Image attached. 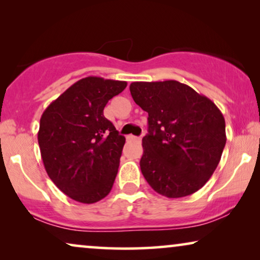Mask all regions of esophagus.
<instances>
[{
	"mask_svg": "<svg viewBox=\"0 0 260 260\" xmlns=\"http://www.w3.org/2000/svg\"><path fill=\"white\" fill-rule=\"evenodd\" d=\"M126 138H127V141H135V142H140L142 140L141 137L134 136V135H129V136H127Z\"/></svg>",
	"mask_w": 260,
	"mask_h": 260,
	"instance_id": "esophagus-1",
	"label": "esophagus"
}]
</instances>
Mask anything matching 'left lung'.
I'll use <instances>...</instances> for the list:
<instances>
[{
  "instance_id": "left-lung-1",
  "label": "left lung",
  "mask_w": 260,
  "mask_h": 260,
  "mask_svg": "<svg viewBox=\"0 0 260 260\" xmlns=\"http://www.w3.org/2000/svg\"><path fill=\"white\" fill-rule=\"evenodd\" d=\"M130 92L149 116L140 161L144 179L156 193L170 199L198 191L211 179L225 148L221 111L176 80L135 81Z\"/></svg>"
}]
</instances>
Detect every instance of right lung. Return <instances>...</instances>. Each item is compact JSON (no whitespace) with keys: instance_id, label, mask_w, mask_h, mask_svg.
Here are the masks:
<instances>
[{"instance_id":"obj_1","label":"right lung","mask_w":260,"mask_h":260,"mask_svg":"<svg viewBox=\"0 0 260 260\" xmlns=\"http://www.w3.org/2000/svg\"><path fill=\"white\" fill-rule=\"evenodd\" d=\"M126 85L101 77L83 78L41 116L38 142L46 172L63 194L81 204L104 199L115 182L125 137L103 111Z\"/></svg>"}]
</instances>
